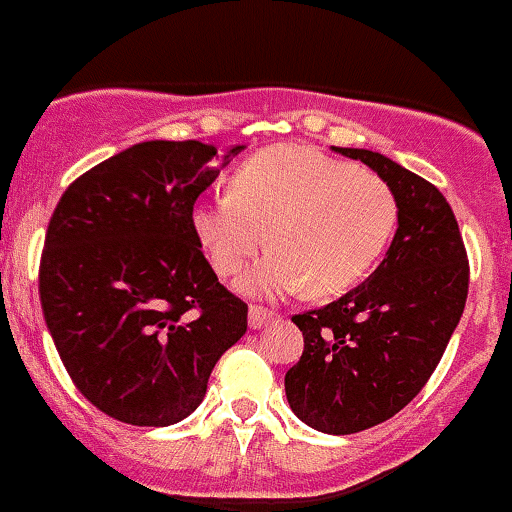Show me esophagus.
<instances>
[{
	"mask_svg": "<svg viewBox=\"0 0 512 512\" xmlns=\"http://www.w3.org/2000/svg\"><path fill=\"white\" fill-rule=\"evenodd\" d=\"M272 320H275V312H269L264 306H251V309H248V325H251L253 330L267 327Z\"/></svg>",
	"mask_w": 512,
	"mask_h": 512,
	"instance_id": "1",
	"label": "esophagus"
}]
</instances>
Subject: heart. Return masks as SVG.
Wrapping results in <instances>:
<instances>
[{
    "label": "heart",
    "instance_id": "b5f03b06",
    "mask_svg": "<svg viewBox=\"0 0 512 512\" xmlns=\"http://www.w3.org/2000/svg\"><path fill=\"white\" fill-rule=\"evenodd\" d=\"M192 230L211 267L237 277L261 245L275 251L245 280L251 293L335 296L357 285L391 243L394 190L304 145H275L235 169L230 190L192 206Z\"/></svg>",
    "mask_w": 512,
    "mask_h": 512
}]
</instances>
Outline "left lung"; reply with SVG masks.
<instances>
[{"label":"left lung","instance_id":"left-lung-1","mask_svg":"<svg viewBox=\"0 0 512 512\" xmlns=\"http://www.w3.org/2000/svg\"><path fill=\"white\" fill-rule=\"evenodd\" d=\"M335 153L367 163L399 203L386 259L333 304L296 314L304 354L285 372L290 410L314 431L359 433L420 394L468 298V253L452 206L431 182L386 155Z\"/></svg>","mask_w":512,"mask_h":512}]
</instances>
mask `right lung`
Returning <instances> with one entry per match:
<instances>
[{
    "mask_svg": "<svg viewBox=\"0 0 512 512\" xmlns=\"http://www.w3.org/2000/svg\"><path fill=\"white\" fill-rule=\"evenodd\" d=\"M214 158L198 140L126 147L81 174L49 219L44 322L76 388L121 423L185 420L248 330V306L216 280L192 230L195 200L219 177Z\"/></svg>",
    "mask_w": 512,
    "mask_h": 512,
    "instance_id": "right-lung-1",
    "label": "right lung"
}]
</instances>
